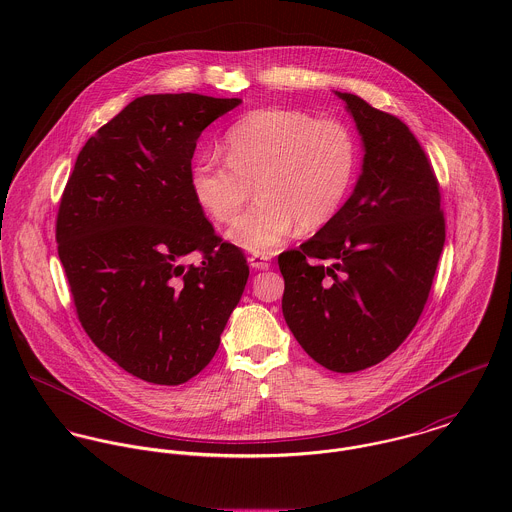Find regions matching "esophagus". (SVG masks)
I'll return each instance as SVG.
<instances>
[{"label": "esophagus", "mask_w": 512, "mask_h": 512, "mask_svg": "<svg viewBox=\"0 0 512 512\" xmlns=\"http://www.w3.org/2000/svg\"><path fill=\"white\" fill-rule=\"evenodd\" d=\"M248 262L254 270H268L270 268V256L268 254H252L248 258Z\"/></svg>", "instance_id": "1"}]
</instances>
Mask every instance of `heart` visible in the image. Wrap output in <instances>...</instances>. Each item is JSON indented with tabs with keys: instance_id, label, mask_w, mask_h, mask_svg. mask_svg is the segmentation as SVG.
<instances>
[{
	"instance_id": "heart-1",
	"label": "heart",
	"mask_w": 512,
	"mask_h": 512,
	"mask_svg": "<svg viewBox=\"0 0 512 512\" xmlns=\"http://www.w3.org/2000/svg\"><path fill=\"white\" fill-rule=\"evenodd\" d=\"M222 161L205 153L191 171L195 199L217 222H230L254 187L256 203L228 236L262 254L282 244L297 224L315 230L337 215L359 167V140L341 118L268 106L244 114L222 138Z\"/></svg>"
}]
</instances>
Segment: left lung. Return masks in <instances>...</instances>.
<instances>
[{
  "label": "left lung",
  "instance_id": "left-lung-1",
  "mask_svg": "<svg viewBox=\"0 0 512 512\" xmlns=\"http://www.w3.org/2000/svg\"><path fill=\"white\" fill-rule=\"evenodd\" d=\"M365 142L349 201L315 236L278 256L282 311L303 351L333 372L392 355L418 323L445 242L432 161L410 128L337 92Z\"/></svg>",
  "mask_w": 512,
  "mask_h": 512
}]
</instances>
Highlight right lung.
<instances>
[{
	"mask_svg": "<svg viewBox=\"0 0 512 512\" xmlns=\"http://www.w3.org/2000/svg\"><path fill=\"white\" fill-rule=\"evenodd\" d=\"M240 102L136 98L80 149L59 203L57 250L82 329L151 384H183L213 361L250 274L191 185L201 132ZM189 253L199 267L182 264Z\"/></svg>",
	"mask_w": 512,
	"mask_h": 512,
	"instance_id": "obj_1",
	"label": "right lung"
}]
</instances>
